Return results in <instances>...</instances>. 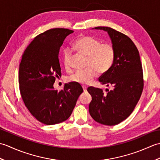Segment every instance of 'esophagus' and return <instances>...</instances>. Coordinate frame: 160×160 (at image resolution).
Listing matches in <instances>:
<instances>
[{
	"label": "esophagus",
	"instance_id": "esophagus-1",
	"mask_svg": "<svg viewBox=\"0 0 160 160\" xmlns=\"http://www.w3.org/2000/svg\"><path fill=\"white\" fill-rule=\"evenodd\" d=\"M82 89H83V91H84V92H86V91H87V87L86 86L83 85V86H82Z\"/></svg>",
	"mask_w": 160,
	"mask_h": 160
}]
</instances>
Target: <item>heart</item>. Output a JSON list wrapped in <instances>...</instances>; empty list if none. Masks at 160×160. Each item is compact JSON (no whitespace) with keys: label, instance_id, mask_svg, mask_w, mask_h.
Returning a JSON list of instances; mask_svg holds the SVG:
<instances>
[{"label":"heart","instance_id":"heart-1","mask_svg":"<svg viewBox=\"0 0 160 160\" xmlns=\"http://www.w3.org/2000/svg\"><path fill=\"white\" fill-rule=\"evenodd\" d=\"M78 52L88 57L87 67L84 71H78L69 78L70 82L82 84L92 82L98 73H105L111 69L114 62L115 49L111 43H101L99 40L91 36H82L74 43ZM64 65L66 69L71 67V53L64 51Z\"/></svg>","mask_w":160,"mask_h":160}]
</instances>
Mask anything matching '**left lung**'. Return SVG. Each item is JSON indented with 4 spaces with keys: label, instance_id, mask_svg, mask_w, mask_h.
Listing matches in <instances>:
<instances>
[{
    "label": "left lung",
    "instance_id": "obj_1",
    "mask_svg": "<svg viewBox=\"0 0 160 160\" xmlns=\"http://www.w3.org/2000/svg\"><path fill=\"white\" fill-rule=\"evenodd\" d=\"M95 29L107 32L115 47L113 65L98 79L102 84L113 89L104 93L101 89L88 88L92 96L89 113L97 122L114 126L131 114L140 100L144 89L142 65L137 47L128 36L108 27Z\"/></svg>",
    "mask_w": 160,
    "mask_h": 160
}]
</instances>
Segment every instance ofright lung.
<instances>
[{"instance_id": "obj_1", "label": "right lung", "mask_w": 160, "mask_h": 160, "mask_svg": "<svg viewBox=\"0 0 160 160\" xmlns=\"http://www.w3.org/2000/svg\"><path fill=\"white\" fill-rule=\"evenodd\" d=\"M71 29L54 28L36 36L20 61L18 82L25 107L36 120L53 125L67 120L72 113L83 89L80 84H65L54 90L56 78L61 76L58 53Z\"/></svg>"}]
</instances>
